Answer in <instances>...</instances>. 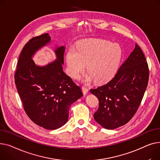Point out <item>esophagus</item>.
Returning a JSON list of instances; mask_svg holds the SVG:
<instances>
[{"mask_svg": "<svg viewBox=\"0 0 160 160\" xmlns=\"http://www.w3.org/2000/svg\"><path fill=\"white\" fill-rule=\"evenodd\" d=\"M82 92L84 94H87L88 92V89L87 88H86L85 87H82Z\"/></svg>", "mask_w": 160, "mask_h": 160, "instance_id": "esophagus-1", "label": "esophagus"}]
</instances>
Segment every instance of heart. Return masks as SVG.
<instances>
[{
  "mask_svg": "<svg viewBox=\"0 0 160 160\" xmlns=\"http://www.w3.org/2000/svg\"><path fill=\"white\" fill-rule=\"evenodd\" d=\"M121 58L122 50L119 45L100 39L81 42L78 51L71 48L67 55L69 73L75 79L79 78L87 64L88 73L84 77L87 82L93 79L101 82L110 78L118 70Z\"/></svg>",
  "mask_w": 160,
  "mask_h": 160,
  "instance_id": "heart-1",
  "label": "heart"
}]
</instances>
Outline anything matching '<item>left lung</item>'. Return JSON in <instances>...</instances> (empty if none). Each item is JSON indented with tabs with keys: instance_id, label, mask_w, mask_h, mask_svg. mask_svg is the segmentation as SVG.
<instances>
[{
	"instance_id": "left-lung-1",
	"label": "left lung",
	"mask_w": 160,
	"mask_h": 160,
	"mask_svg": "<svg viewBox=\"0 0 160 160\" xmlns=\"http://www.w3.org/2000/svg\"><path fill=\"white\" fill-rule=\"evenodd\" d=\"M149 78L145 55L139 45L107 82L90 92L99 100L95 120L107 129L127 124L133 118L143 98Z\"/></svg>"
}]
</instances>
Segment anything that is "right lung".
<instances>
[{"label": "right lung", "mask_w": 160, "mask_h": 160, "mask_svg": "<svg viewBox=\"0 0 160 160\" xmlns=\"http://www.w3.org/2000/svg\"><path fill=\"white\" fill-rule=\"evenodd\" d=\"M50 41L48 33L34 37L23 47L15 73V82L24 110L36 125L54 130L64 125L69 108L82 96L81 87L62 70L64 46L55 50L57 59L37 67L32 57Z\"/></svg>", "instance_id": "right-lung-1"}]
</instances>
